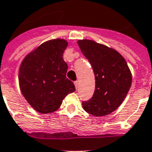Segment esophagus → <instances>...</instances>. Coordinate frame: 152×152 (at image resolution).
I'll return each instance as SVG.
<instances>
[{
  "instance_id": "esophagus-1",
  "label": "esophagus",
  "mask_w": 152,
  "mask_h": 152,
  "mask_svg": "<svg viewBox=\"0 0 152 152\" xmlns=\"http://www.w3.org/2000/svg\"><path fill=\"white\" fill-rule=\"evenodd\" d=\"M78 84H79V83H78V81L74 82V85H75V87H76V89H77V88H78Z\"/></svg>"
}]
</instances>
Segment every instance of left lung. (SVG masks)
<instances>
[{
  "label": "left lung",
  "mask_w": 152,
  "mask_h": 152,
  "mask_svg": "<svg viewBox=\"0 0 152 152\" xmlns=\"http://www.w3.org/2000/svg\"><path fill=\"white\" fill-rule=\"evenodd\" d=\"M81 52L90 63L95 75L93 97L82 102L87 113L96 117L108 115L122 104L132 83V75L123 56L113 48L93 40H78Z\"/></svg>",
  "instance_id": "left-lung-1"
}]
</instances>
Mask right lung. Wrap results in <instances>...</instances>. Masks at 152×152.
<instances>
[{"label": "right lung", "mask_w": 152, "mask_h": 152, "mask_svg": "<svg viewBox=\"0 0 152 152\" xmlns=\"http://www.w3.org/2000/svg\"><path fill=\"white\" fill-rule=\"evenodd\" d=\"M67 41L56 39L42 42L28 54L19 67L18 81L22 95L41 113L56 111L68 93L76 90L66 77L67 63L63 59Z\"/></svg>", "instance_id": "obj_1"}]
</instances>
